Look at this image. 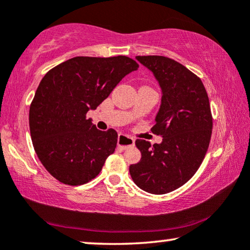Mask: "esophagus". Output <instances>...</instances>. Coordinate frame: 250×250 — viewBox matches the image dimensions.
Here are the masks:
<instances>
[{"label":"esophagus","mask_w":250,"mask_h":250,"mask_svg":"<svg viewBox=\"0 0 250 250\" xmlns=\"http://www.w3.org/2000/svg\"><path fill=\"white\" fill-rule=\"evenodd\" d=\"M117 145L121 149L125 150L129 148V146H134V139L126 134H119L118 135V141Z\"/></svg>","instance_id":"1"}]
</instances>
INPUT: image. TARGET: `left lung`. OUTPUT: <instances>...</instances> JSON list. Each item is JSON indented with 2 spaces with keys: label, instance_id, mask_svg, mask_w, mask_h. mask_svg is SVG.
Returning a JSON list of instances; mask_svg holds the SVG:
<instances>
[{
  "label": "left lung",
  "instance_id": "1",
  "mask_svg": "<svg viewBox=\"0 0 250 250\" xmlns=\"http://www.w3.org/2000/svg\"><path fill=\"white\" fill-rule=\"evenodd\" d=\"M136 59L152 71L163 90L151 128L163 142L151 146L136 140L141 160L129 166V174L140 189L164 194L186 184L206 156L213 131L209 99L200 78L177 61L163 56Z\"/></svg>",
  "mask_w": 250,
  "mask_h": 250
}]
</instances>
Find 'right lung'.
Segmentation results:
<instances>
[{
	"instance_id": "obj_1",
	"label": "right lung",
	"mask_w": 250,
	"mask_h": 250,
	"mask_svg": "<svg viewBox=\"0 0 250 250\" xmlns=\"http://www.w3.org/2000/svg\"><path fill=\"white\" fill-rule=\"evenodd\" d=\"M139 63L126 56L75 57L47 71L29 108L30 136L37 157L59 182L81 186L101 172L118 134L99 131L86 118Z\"/></svg>"
}]
</instances>
